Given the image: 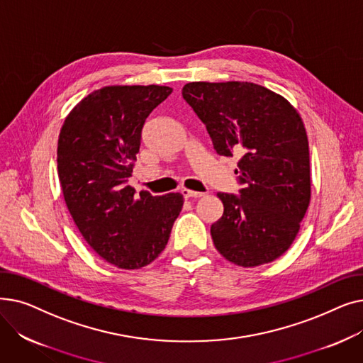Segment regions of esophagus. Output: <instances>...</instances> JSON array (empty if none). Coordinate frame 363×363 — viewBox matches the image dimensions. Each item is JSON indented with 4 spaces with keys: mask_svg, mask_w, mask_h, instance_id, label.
<instances>
[{
    "mask_svg": "<svg viewBox=\"0 0 363 363\" xmlns=\"http://www.w3.org/2000/svg\"><path fill=\"white\" fill-rule=\"evenodd\" d=\"M181 193L185 199H200L204 196L203 193H196V191H191V189H186V188H182Z\"/></svg>",
    "mask_w": 363,
    "mask_h": 363,
    "instance_id": "34e87169",
    "label": "esophagus"
}]
</instances>
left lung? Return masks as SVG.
<instances>
[{
	"mask_svg": "<svg viewBox=\"0 0 363 363\" xmlns=\"http://www.w3.org/2000/svg\"><path fill=\"white\" fill-rule=\"evenodd\" d=\"M184 100L219 156L240 157V196L218 193L223 215L211 228L218 252L244 268L290 249L311 201L306 129L279 94L252 82H189Z\"/></svg>",
	"mask_w": 363,
	"mask_h": 363,
	"instance_id": "8db88e82",
	"label": "left lung"
}]
</instances>
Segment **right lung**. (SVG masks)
Listing matches in <instances>:
<instances>
[{
	"label": "right lung",
	"mask_w": 363,
	"mask_h": 363,
	"mask_svg": "<svg viewBox=\"0 0 363 363\" xmlns=\"http://www.w3.org/2000/svg\"><path fill=\"white\" fill-rule=\"evenodd\" d=\"M172 92L160 85H113L91 92L67 114L57 169L66 206L91 249L121 269H140L167 244L184 197L128 185L148 114Z\"/></svg>",
	"instance_id": "add662e5"
}]
</instances>
